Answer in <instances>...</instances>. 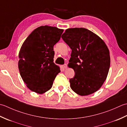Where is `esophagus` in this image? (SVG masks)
<instances>
[{"instance_id":"34e87169","label":"esophagus","mask_w":127,"mask_h":127,"mask_svg":"<svg viewBox=\"0 0 127 127\" xmlns=\"http://www.w3.org/2000/svg\"><path fill=\"white\" fill-rule=\"evenodd\" d=\"M63 68H64V69H67V64H64V65L63 66Z\"/></svg>"}]
</instances>
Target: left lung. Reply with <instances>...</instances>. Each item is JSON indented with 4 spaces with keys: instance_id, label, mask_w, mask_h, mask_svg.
<instances>
[{
    "instance_id": "1",
    "label": "left lung",
    "mask_w": 127,
    "mask_h": 127,
    "mask_svg": "<svg viewBox=\"0 0 127 127\" xmlns=\"http://www.w3.org/2000/svg\"><path fill=\"white\" fill-rule=\"evenodd\" d=\"M61 38L72 50L68 66L74 69L69 79L73 91L81 96L96 92L107 78L110 52L99 36L84 28L67 29Z\"/></svg>"
}]
</instances>
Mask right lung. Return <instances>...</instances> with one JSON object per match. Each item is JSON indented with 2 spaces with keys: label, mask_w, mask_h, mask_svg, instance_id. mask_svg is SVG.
I'll list each match as a JSON object with an SVG mask.
<instances>
[{
  "label": "right lung",
  "mask_w": 127,
  "mask_h": 127,
  "mask_svg": "<svg viewBox=\"0 0 127 127\" xmlns=\"http://www.w3.org/2000/svg\"><path fill=\"white\" fill-rule=\"evenodd\" d=\"M64 30L42 26L28 35L20 49L18 63L20 73L32 91L43 94L51 89L60 72L54 63V46L60 39Z\"/></svg>",
  "instance_id": "add662e5"
}]
</instances>
